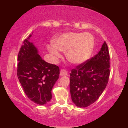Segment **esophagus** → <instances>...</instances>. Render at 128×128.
Here are the masks:
<instances>
[{"label": "esophagus", "instance_id": "esophagus-1", "mask_svg": "<svg viewBox=\"0 0 128 128\" xmlns=\"http://www.w3.org/2000/svg\"><path fill=\"white\" fill-rule=\"evenodd\" d=\"M67 75H68V72H67L66 70H65V69H61L60 72V76H66Z\"/></svg>", "mask_w": 128, "mask_h": 128}]
</instances>
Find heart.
<instances>
[{"label": "heart", "mask_w": 128, "mask_h": 128, "mask_svg": "<svg viewBox=\"0 0 128 128\" xmlns=\"http://www.w3.org/2000/svg\"><path fill=\"white\" fill-rule=\"evenodd\" d=\"M52 46H48L47 48L55 58L61 57L59 50L66 52V59L71 63L81 64L89 59L92 55L94 38L88 33L68 32L54 39Z\"/></svg>", "instance_id": "b5f03b06"}]
</instances>
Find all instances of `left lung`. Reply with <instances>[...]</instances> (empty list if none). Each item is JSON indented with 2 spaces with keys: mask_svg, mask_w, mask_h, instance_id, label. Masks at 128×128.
Segmentation results:
<instances>
[{
  "mask_svg": "<svg viewBox=\"0 0 128 128\" xmlns=\"http://www.w3.org/2000/svg\"><path fill=\"white\" fill-rule=\"evenodd\" d=\"M110 61L109 50L104 41L96 55L71 70L70 92L77 107L89 106L102 94L110 77Z\"/></svg>",
  "mask_w": 128,
  "mask_h": 128,
  "instance_id": "obj_1",
  "label": "left lung"
}]
</instances>
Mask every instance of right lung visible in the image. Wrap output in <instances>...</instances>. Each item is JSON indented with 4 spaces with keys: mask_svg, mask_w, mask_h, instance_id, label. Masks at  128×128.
I'll list each match as a JSON object with an SVG mask.
<instances>
[{
    "mask_svg": "<svg viewBox=\"0 0 128 128\" xmlns=\"http://www.w3.org/2000/svg\"><path fill=\"white\" fill-rule=\"evenodd\" d=\"M24 40L18 52L17 75L24 92L32 101L45 104L52 98L51 90L59 78V66L43 60L29 41Z\"/></svg>",
    "mask_w": 128,
    "mask_h": 128,
    "instance_id": "obj_1",
    "label": "right lung"
}]
</instances>
